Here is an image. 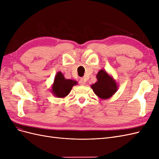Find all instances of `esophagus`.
<instances>
[{"label": "esophagus", "mask_w": 159, "mask_h": 159, "mask_svg": "<svg viewBox=\"0 0 159 159\" xmlns=\"http://www.w3.org/2000/svg\"><path fill=\"white\" fill-rule=\"evenodd\" d=\"M79 83L81 85H84L85 84V81L84 78H81L79 81Z\"/></svg>", "instance_id": "obj_1"}]
</instances>
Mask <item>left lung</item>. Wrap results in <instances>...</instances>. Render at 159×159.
I'll list each match as a JSON object with an SVG mask.
<instances>
[{
  "mask_svg": "<svg viewBox=\"0 0 159 159\" xmlns=\"http://www.w3.org/2000/svg\"><path fill=\"white\" fill-rule=\"evenodd\" d=\"M98 81L91 86L94 93L102 99H108L117 91V84L106 71L100 70L97 75Z\"/></svg>",
  "mask_w": 159,
  "mask_h": 159,
  "instance_id": "left-lung-1",
  "label": "left lung"
}]
</instances>
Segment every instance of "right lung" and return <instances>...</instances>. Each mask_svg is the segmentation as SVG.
<instances>
[{
  "mask_svg": "<svg viewBox=\"0 0 159 159\" xmlns=\"http://www.w3.org/2000/svg\"><path fill=\"white\" fill-rule=\"evenodd\" d=\"M76 84L77 81L65 79L64 75L61 72H58L55 77L52 85V93L57 98H64L70 93L72 87Z\"/></svg>",
  "mask_w": 159,
  "mask_h": 159,
  "instance_id": "add662e5",
  "label": "right lung"
}]
</instances>
